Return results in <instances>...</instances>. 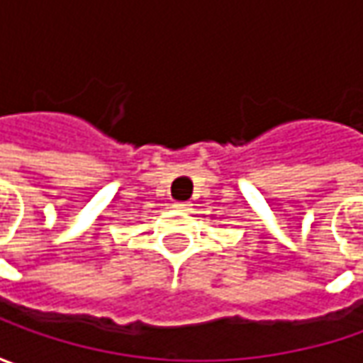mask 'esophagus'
<instances>
[{
  "instance_id": "obj_1",
  "label": "esophagus",
  "mask_w": 363,
  "mask_h": 363,
  "mask_svg": "<svg viewBox=\"0 0 363 363\" xmlns=\"http://www.w3.org/2000/svg\"><path fill=\"white\" fill-rule=\"evenodd\" d=\"M174 206L177 210H189V208H191V203L189 202H175Z\"/></svg>"
}]
</instances>
